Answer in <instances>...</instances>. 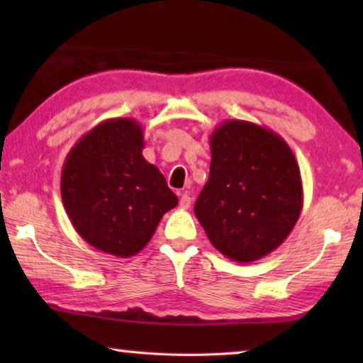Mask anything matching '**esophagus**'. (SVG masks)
I'll return each mask as SVG.
<instances>
[{
	"label": "esophagus",
	"mask_w": 363,
	"mask_h": 363,
	"mask_svg": "<svg viewBox=\"0 0 363 363\" xmlns=\"http://www.w3.org/2000/svg\"><path fill=\"white\" fill-rule=\"evenodd\" d=\"M190 203H192V199H190V195L187 192L182 194V196L179 199V206L182 208V210H187V208H190Z\"/></svg>",
	"instance_id": "obj_1"
}]
</instances>
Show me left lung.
I'll list each match as a JSON object with an SVG mask.
<instances>
[{"mask_svg":"<svg viewBox=\"0 0 363 363\" xmlns=\"http://www.w3.org/2000/svg\"><path fill=\"white\" fill-rule=\"evenodd\" d=\"M210 177L195 201L214 248L247 264L277 250L303 210V181L284 138L243 120L211 133Z\"/></svg>","mask_w":363,"mask_h":363,"instance_id":"1","label":"left lung"}]
</instances>
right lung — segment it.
<instances>
[{
	"mask_svg": "<svg viewBox=\"0 0 363 363\" xmlns=\"http://www.w3.org/2000/svg\"><path fill=\"white\" fill-rule=\"evenodd\" d=\"M144 131L110 118L78 139L65 158L60 195L73 229L104 253L130 257L177 205L160 169L143 157Z\"/></svg>",
	"mask_w": 363,
	"mask_h": 363,
	"instance_id": "1",
	"label": "right lung"
}]
</instances>
